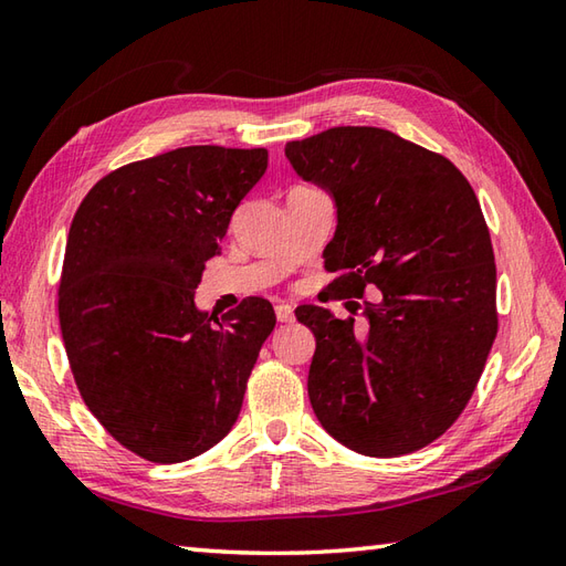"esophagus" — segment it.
<instances>
[{"label":"esophagus","mask_w":566,"mask_h":566,"mask_svg":"<svg viewBox=\"0 0 566 566\" xmlns=\"http://www.w3.org/2000/svg\"><path fill=\"white\" fill-rule=\"evenodd\" d=\"M274 314H276V321H280V323H290L294 318V308H292V304L280 302L274 306Z\"/></svg>","instance_id":"esophagus-1"}]
</instances>
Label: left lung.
I'll return each instance as SVG.
<instances>
[{
	"label": "left lung",
	"instance_id": "left-lung-1",
	"mask_svg": "<svg viewBox=\"0 0 566 566\" xmlns=\"http://www.w3.org/2000/svg\"><path fill=\"white\" fill-rule=\"evenodd\" d=\"M296 175L328 189L338 228L323 250L333 298L363 323L298 306L314 331L308 399L359 454L426 448L472 399L499 333L496 262L472 185L440 153L375 126L286 143Z\"/></svg>",
	"mask_w": 566,
	"mask_h": 566
}]
</instances>
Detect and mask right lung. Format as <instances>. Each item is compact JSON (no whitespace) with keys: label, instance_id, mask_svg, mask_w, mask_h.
I'll use <instances>...</instances> for the list:
<instances>
[{"label":"right lung","instance_id":"add662e5","mask_svg":"<svg viewBox=\"0 0 566 566\" xmlns=\"http://www.w3.org/2000/svg\"><path fill=\"white\" fill-rule=\"evenodd\" d=\"M264 170V148H177L102 177L72 219L57 286L67 363L94 418L143 460L207 452L243 406L274 308L248 296L219 321L195 290Z\"/></svg>","mask_w":566,"mask_h":566}]
</instances>
